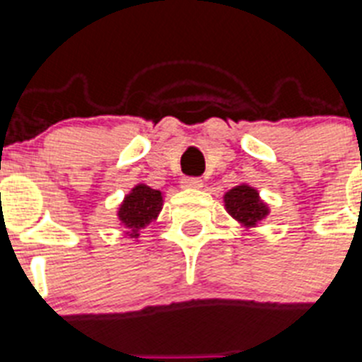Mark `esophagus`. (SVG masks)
<instances>
[{
	"label": "esophagus",
	"mask_w": 362,
	"mask_h": 362,
	"mask_svg": "<svg viewBox=\"0 0 362 362\" xmlns=\"http://www.w3.org/2000/svg\"><path fill=\"white\" fill-rule=\"evenodd\" d=\"M181 187L183 188H201L203 187V181L199 177H185L181 181Z\"/></svg>",
	"instance_id": "obj_1"
}]
</instances>
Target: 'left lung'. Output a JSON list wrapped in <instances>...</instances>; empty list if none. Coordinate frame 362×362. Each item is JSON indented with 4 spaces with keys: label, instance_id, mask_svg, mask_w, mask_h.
Listing matches in <instances>:
<instances>
[{
    "label": "left lung",
    "instance_id": "1",
    "mask_svg": "<svg viewBox=\"0 0 362 362\" xmlns=\"http://www.w3.org/2000/svg\"><path fill=\"white\" fill-rule=\"evenodd\" d=\"M225 204L230 216L245 226H255L268 214L267 204L259 199L257 190L248 185H239L226 192Z\"/></svg>",
    "mask_w": 362,
    "mask_h": 362
}]
</instances>
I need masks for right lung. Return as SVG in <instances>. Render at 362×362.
<instances>
[{
  "label": "right lung",
  "instance_id": "add662e5",
  "mask_svg": "<svg viewBox=\"0 0 362 362\" xmlns=\"http://www.w3.org/2000/svg\"><path fill=\"white\" fill-rule=\"evenodd\" d=\"M163 196L159 190L146 187V185H137L129 196L124 197L119 209V219L129 228V235L137 238L139 230L145 228L148 223H152L158 217L161 210Z\"/></svg>",
  "mask_w": 362,
  "mask_h": 362
}]
</instances>
